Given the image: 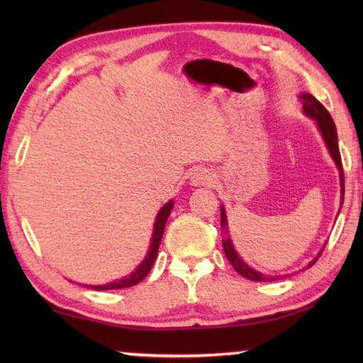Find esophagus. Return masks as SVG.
Segmentation results:
<instances>
[{"label":"esophagus","instance_id":"obj_1","mask_svg":"<svg viewBox=\"0 0 363 363\" xmlns=\"http://www.w3.org/2000/svg\"><path fill=\"white\" fill-rule=\"evenodd\" d=\"M214 181V176L211 171H208L205 168H199L195 169L192 176H190V184L195 187H205V186H211Z\"/></svg>","mask_w":363,"mask_h":363}]
</instances>
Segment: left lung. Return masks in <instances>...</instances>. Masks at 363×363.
<instances>
[{
    "label": "left lung",
    "instance_id": "1",
    "mask_svg": "<svg viewBox=\"0 0 363 363\" xmlns=\"http://www.w3.org/2000/svg\"><path fill=\"white\" fill-rule=\"evenodd\" d=\"M301 99H303V110L307 116H311V118H314L317 123V128L318 131H320L322 138L325 140V145H327V149L330 152L331 158L335 160L336 163V168L340 169V184H341V206H342V201H344V174H342V163H341V153H340V147H337V133H336V126H335V121L331 118V115L327 112V108H325L320 102H318L314 96L309 94V93H303L299 96ZM220 227H223L224 232H227V214L224 206H220ZM223 247H224V253L227 256V259L232 264V267L237 270L238 274L242 275V277L248 279V280H253V281H275V280H280L286 277V275H267V274H262L259 270H255L253 267H250L247 262H245L238 253L233 248V243L230 240V237L227 235L224 240H223ZM320 253L317 255V257H314L309 264H307V267H311L312 264H315V261L318 259V256L322 255Z\"/></svg>",
    "mask_w": 363,
    "mask_h": 363
}]
</instances>
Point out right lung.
<instances>
[{"label":"right lung","instance_id":"1","mask_svg":"<svg viewBox=\"0 0 363 363\" xmlns=\"http://www.w3.org/2000/svg\"><path fill=\"white\" fill-rule=\"evenodd\" d=\"M173 205H174V201L169 200L168 203L158 211L155 224H153V235L150 238L149 253H147V256L144 257V261L140 262L136 269H134V272H131L130 275H128V277H123L120 280L110 281V284H107V285H83V286L93 288V290H97V291H101V290H120V288L134 286V285H138L139 281H143L147 277V274L150 272L153 262H155V259H157L160 242H162L164 225H167V220L169 218L171 210H173Z\"/></svg>","mask_w":363,"mask_h":363}]
</instances>
